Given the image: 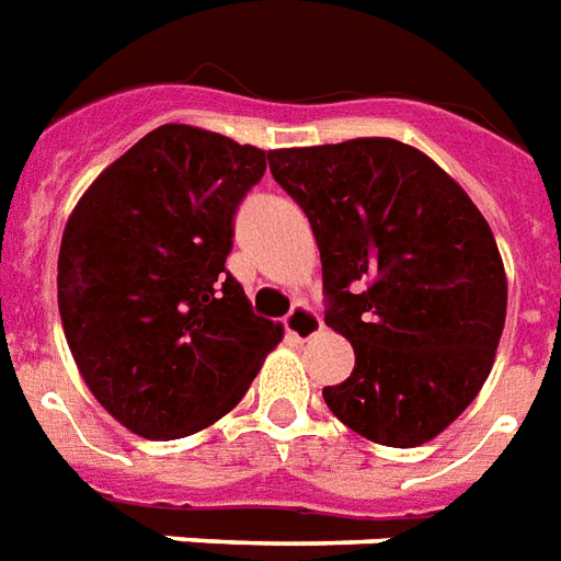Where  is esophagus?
Returning <instances> with one entry per match:
<instances>
[{"instance_id": "obj_1", "label": "esophagus", "mask_w": 561, "mask_h": 561, "mask_svg": "<svg viewBox=\"0 0 561 561\" xmlns=\"http://www.w3.org/2000/svg\"><path fill=\"white\" fill-rule=\"evenodd\" d=\"M285 330H288V335H294L297 342H309V339H314V335L323 330L321 314L312 312L309 306L297 302L291 312H288V318H285Z\"/></svg>"}]
</instances>
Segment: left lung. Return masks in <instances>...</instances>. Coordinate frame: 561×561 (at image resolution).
Here are the masks:
<instances>
[{
    "label": "left lung",
    "instance_id": "left-lung-1",
    "mask_svg": "<svg viewBox=\"0 0 561 561\" xmlns=\"http://www.w3.org/2000/svg\"><path fill=\"white\" fill-rule=\"evenodd\" d=\"M270 172L312 222L327 327L354 344L327 408L380 446L434 439L479 396L505 327L488 219L428 153L383 136L279 148Z\"/></svg>",
    "mask_w": 561,
    "mask_h": 561
}]
</instances>
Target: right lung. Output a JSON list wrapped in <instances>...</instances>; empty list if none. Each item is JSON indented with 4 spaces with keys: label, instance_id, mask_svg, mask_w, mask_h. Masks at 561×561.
Here are the masks:
<instances>
[{
    "label": "right lung",
    "instance_id": "right-lung-1",
    "mask_svg": "<svg viewBox=\"0 0 561 561\" xmlns=\"http://www.w3.org/2000/svg\"><path fill=\"white\" fill-rule=\"evenodd\" d=\"M270 151L163 124L106 165L68 217L59 314L91 396L148 439L190 437L238 408L282 323L226 270L231 219Z\"/></svg>",
    "mask_w": 561,
    "mask_h": 561
}]
</instances>
